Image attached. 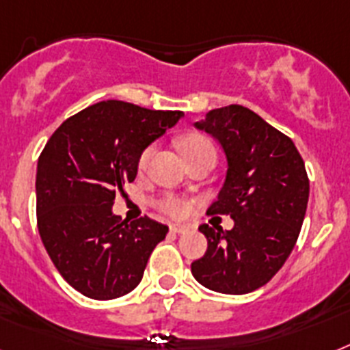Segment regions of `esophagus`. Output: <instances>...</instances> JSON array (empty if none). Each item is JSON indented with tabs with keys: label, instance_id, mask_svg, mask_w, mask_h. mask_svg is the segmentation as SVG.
Masks as SVG:
<instances>
[{
	"label": "esophagus",
	"instance_id": "1",
	"mask_svg": "<svg viewBox=\"0 0 350 350\" xmlns=\"http://www.w3.org/2000/svg\"><path fill=\"white\" fill-rule=\"evenodd\" d=\"M170 231H172V233H187V231H189V226L172 224L170 226Z\"/></svg>",
	"mask_w": 350,
	"mask_h": 350
}]
</instances>
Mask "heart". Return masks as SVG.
I'll list each match as a JSON object with an SVG mask.
<instances>
[{
    "instance_id": "1",
    "label": "heart",
    "mask_w": 350,
    "mask_h": 350,
    "mask_svg": "<svg viewBox=\"0 0 350 350\" xmlns=\"http://www.w3.org/2000/svg\"><path fill=\"white\" fill-rule=\"evenodd\" d=\"M180 149L181 152H183L185 160H189V158L196 157V154H201V152L213 149V144H211L210 139L204 137V135L189 133L185 135L183 139L180 140ZM151 154L152 148L144 149L142 154H140L139 158V169H146ZM158 208L172 217H183L185 213L189 211V202L185 201V199L178 198V196H165V198H161L160 201H158Z\"/></svg>"
}]
</instances>
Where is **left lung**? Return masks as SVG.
<instances>
[{
  "label": "left lung",
  "mask_w": 350,
  "mask_h": 350,
  "mask_svg": "<svg viewBox=\"0 0 350 350\" xmlns=\"http://www.w3.org/2000/svg\"><path fill=\"white\" fill-rule=\"evenodd\" d=\"M196 128L215 137L228 158L208 215H230L234 226H199L208 249L192 274L213 292L242 295L269 283L297 242L310 198L306 167L290 137L240 105L210 110Z\"/></svg>",
  "instance_id": "1"
}]
</instances>
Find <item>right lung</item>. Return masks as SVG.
Returning <instances> with one entry per match:
<instances>
[{
  "label": "right lung",
  "instance_id": "add662e5",
  "mask_svg": "<svg viewBox=\"0 0 350 350\" xmlns=\"http://www.w3.org/2000/svg\"><path fill=\"white\" fill-rule=\"evenodd\" d=\"M183 116L131 103H96L64 120L37 163V226L62 278L96 301L122 297L142 281L167 228L148 215L111 213L116 192L137 178L139 158Z\"/></svg>",
  "mask_w": 350,
  "mask_h": 350
}]
</instances>
